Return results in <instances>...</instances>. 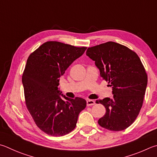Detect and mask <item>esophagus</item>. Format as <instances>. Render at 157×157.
I'll use <instances>...</instances> for the list:
<instances>
[{"label":"esophagus","mask_w":157,"mask_h":157,"mask_svg":"<svg viewBox=\"0 0 157 157\" xmlns=\"http://www.w3.org/2000/svg\"><path fill=\"white\" fill-rule=\"evenodd\" d=\"M86 104H87V106H93V105L95 104V102L94 100H92V99H88L86 101Z\"/></svg>","instance_id":"obj_1"}]
</instances>
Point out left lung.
I'll use <instances>...</instances> for the list:
<instances>
[{
	"label": "left lung",
	"mask_w": 157,
	"mask_h": 157,
	"mask_svg": "<svg viewBox=\"0 0 157 157\" xmlns=\"http://www.w3.org/2000/svg\"><path fill=\"white\" fill-rule=\"evenodd\" d=\"M86 53L95 61L102 79L113 86V98L96 101L106 110L99 125L111 131L126 129L139 115L146 90L147 75L140 58L115 42L88 47Z\"/></svg>",
	"instance_id": "left-lung-1"
}]
</instances>
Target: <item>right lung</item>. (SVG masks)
<instances>
[{"label": "right lung", "mask_w": 157, "mask_h": 157, "mask_svg": "<svg viewBox=\"0 0 157 157\" xmlns=\"http://www.w3.org/2000/svg\"><path fill=\"white\" fill-rule=\"evenodd\" d=\"M86 49L48 41L27 59L22 77L25 104L36 126L47 135L60 136L71 132L86 106V101L81 98L62 95V98L58 88L60 76Z\"/></svg>", "instance_id": "1"}]
</instances>
